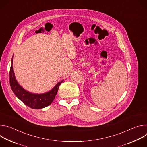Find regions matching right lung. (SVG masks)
I'll list each match as a JSON object with an SVG mask.
<instances>
[{"instance_id": "right-lung-1", "label": "right lung", "mask_w": 147, "mask_h": 147, "mask_svg": "<svg viewBox=\"0 0 147 147\" xmlns=\"http://www.w3.org/2000/svg\"><path fill=\"white\" fill-rule=\"evenodd\" d=\"M13 56L11 59L9 76L10 87L15 95L27 106L32 109H39L49 106L55 99L59 86L63 80L59 82L52 89L45 93L33 94L30 92L24 90L16 80L13 70Z\"/></svg>"}]
</instances>
